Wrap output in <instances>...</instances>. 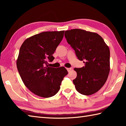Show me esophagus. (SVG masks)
Returning a JSON list of instances; mask_svg holds the SVG:
<instances>
[{
    "mask_svg": "<svg viewBox=\"0 0 126 126\" xmlns=\"http://www.w3.org/2000/svg\"><path fill=\"white\" fill-rule=\"evenodd\" d=\"M66 70H68V72H70L72 70V68H66Z\"/></svg>",
    "mask_w": 126,
    "mask_h": 126,
    "instance_id": "esophagus-1",
    "label": "esophagus"
}]
</instances>
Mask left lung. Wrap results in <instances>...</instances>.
Wrapping results in <instances>:
<instances>
[{"label":"left lung","instance_id":"left-lung-1","mask_svg":"<svg viewBox=\"0 0 126 126\" xmlns=\"http://www.w3.org/2000/svg\"><path fill=\"white\" fill-rule=\"evenodd\" d=\"M68 43L85 66L74 68L73 80L77 92L84 95L97 92L103 86L110 71V50L101 36L95 32L75 29L65 31Z\"/></svg>","mask_w":126,"mask_h":126}]
</instances>
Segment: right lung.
Masks as SVG:
<instances>
[{
    "label": "right lung",
    "instance_id": "obj_1",
    "mask_svg": "<svg viewBox=\"0 0 126 126\" xmlns=\"http://www.w3.org/2000/svg\"><path fill=\"white\" fill-rule=\"evenodd\" d=\"M64 31H47L25 39L21 46L17 67L25 86L34 94L50 97L58 93L61 82L68 74L64 66L49 67L47 61L62 40Z\"/></svg>",
    "mask_w": 126,
    "mask_h": 126
}]
</instances>
